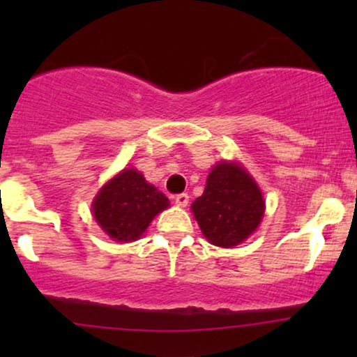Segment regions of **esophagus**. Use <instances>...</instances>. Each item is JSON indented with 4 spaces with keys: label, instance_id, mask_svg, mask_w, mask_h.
Masks as SVG:
<instances>
[{
    "label": "esophagus",
    "instance_id": "obj_1",
    "mask_svg": "<svg viewBox=\"0 0 357 357\" xmlns=\"http://www.w3.org/2000/svg\"><path fill=\"white\" fill-rule=\"evenodd\" d=\"M188 202H190V196H188L186 192H181V195H176L174 196V203L178 204V206L184 208L188 204Z\"/></svg>",
    "mask_w": 357,
    "mask_h": 357
}]
</instances>
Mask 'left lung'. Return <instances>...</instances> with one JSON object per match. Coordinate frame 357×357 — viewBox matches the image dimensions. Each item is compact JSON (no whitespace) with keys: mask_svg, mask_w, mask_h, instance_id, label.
Masks as SVG:
<instances>
[{"mask_svg":"<svg viewBox=\"0 0 357 357\" xmlns=\"http://www.w3.org/2000/svg\"><path fill=\"white\" fill-rule=\"evenodd\" d=\"M204 238L231 248L257 230L265 202L255 179L240 162L221 161L208 174L203 195L191 204Z\"/></svg>","mask_w":357,"mask_h":357,"instance_id":"1","label":"left lung"}]
</instances>
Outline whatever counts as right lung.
I'll list each match as a JSON object with an SVG mask.
<instances>
[{
  "instance_id": "right-lung-1",
  "label": "right lung",
  "mask_w": 357,
  "mask_h": 357,
  "mask_svg": "<svg viewBox=\"0 0 357 357\" xmlns=\"http://www.w3.org/2000/svg\"><path fill=\"white\" fill-rule=\"evenodd\" d=\"M169 206V199L149 184L134 167H126L97 192L92 215L116 241H136L155 215Z\"/></svg>"
}]
</instances>
